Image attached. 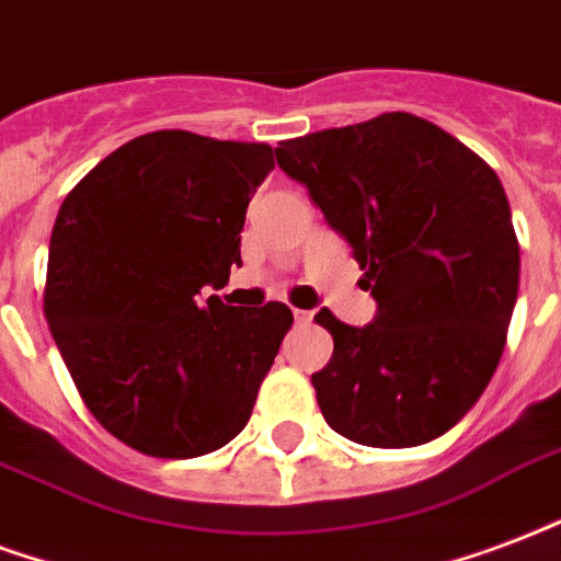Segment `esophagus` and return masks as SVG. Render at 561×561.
Segmentation results:
<instances>
[{
	"label": "esophagus",
	"mask_w": 561,
	"mask_h": 561,
	"mask_svg": "<svg viewBox=\"0 0 561 561\" xmlns=\"http://www.w3.org/2000/svg\"><path fill=\"white\" fill-rule=\"evenodd\" d=\"M293 316H296V325H310V322H313V313H310V310H293Z\"/></svg>",
	"instance_id": "1"
}]
</instances>
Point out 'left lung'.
Instances as JSON below:
<instances>
[{
    "instance_id": "obj_1",
    "label": "left lung",
    "mask_w": 561,
    "mask_h": 561,
    "mask_svg": "<svg viewBox=\"0 0 561 561\" xmlns=\"http://www.w3.org/2000/svg\"><path fill=\"white\" fill-rule=\"evenodd\" d=\"M331 230L352 245L376 316L316 322L334 355L313 387L336 435L405 449L449 432L503 355L520 248L500 176L440 126L408 112L275 147Z\"/></svg>"
}]
</instances>
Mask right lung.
<instances>
[{"label": "right lung", "mask_w": 561, "mask_h": 561, "mask_svg": "<svg viewBox=\"0 0 561 561\" xmlns=\"http://www.w3.org/2000/svg\"><path fill=\"white\" fill-rule=\"evenodd\" d=\"M272 168L268 145L159 129L105 156L58 209L46 322L88 411L145 456L230 444L293 325L280 301L201 296L242 265L248 201Z\"/></svg>", "instance_id": "right-lung-1"}]
</instances>
